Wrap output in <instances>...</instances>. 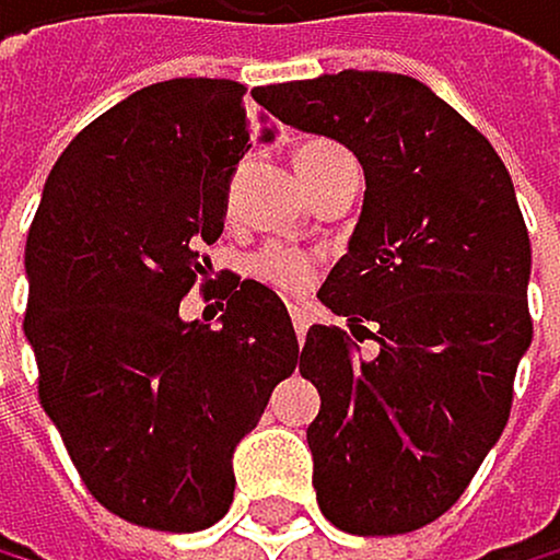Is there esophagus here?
<instances>
[{"instance_id": "1", "label": "esophagus", "mask_w": 560, "mask_h": 560, "mask_svg": "<svg viewBox=\"0 0 560 560\" xmlns=\"http://www.w3.org/2000/svg\"><path fill=\"white\" fill-rule=\"evenodd\" d=\"M287 308H291V318H294V332H298V340H304V332H308V323H312V304L294 301V304H287Z\"/></svg>"}]
</instances>
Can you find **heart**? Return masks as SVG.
<instances>
[{
  "instance_id": "obj_1",
  "label": "heart",
  "mask_w": 560,
  "mask_h": 560,
  "mask_svg": "<svg viewBox=\"0 0 560 560\" xmlns=\"http://www.w3.org/2000/svg\"><path fill=\"white\" fill-rule=\"evenodd\" d=\"M318 150H332V147L308 143L298 150V158H308V153H318ZM252 273L262 283L277 287V291H304L315 277V256L294 245H266L256 252V259H252Z\"/></svg>"
}]
</instances>
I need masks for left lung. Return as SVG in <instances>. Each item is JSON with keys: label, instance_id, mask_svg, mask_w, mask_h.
<instances>
[{"label": "left lung", "instance_id": "left-lung-1", "mask_svg": "<svg viewBox=\"0 0 560 560\" xmlns=\"http://www.w3.org/2000/svg\"><path fill=\"white\" fill-rule=\"evenodd\" d=\"M252 97L364 167L358 228L318 301L378 347L361 358L343 329L312 326L298 364L323 396L308 424L318 509L358 537L421 529L456 505L498 442L533 340L512 178L413 77L343 69Z\"/></svg>", "mask_w": 560, "mask_h": 560}]
</instances>
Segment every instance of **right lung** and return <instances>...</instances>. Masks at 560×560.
<instances>
[{"instance_id": "obj_1", "label": "right lung", "mask_w": 560, "mask_h": 560, "mask_svg": "<svg viewBox=\"0 0 560 560\" xmlns=\"http://www.w3.org/2000/svg\"><path fill=\"white\" fill-rule=\"evenodd\" d=\"M242 97L202 77L136 90L62 150L27 234L40 407L90 494L150 529L224 520L234 448L301 358L283 301L256 280H231L220 329L178 312L252 147Z\"/></svg>"}]
</instances>
